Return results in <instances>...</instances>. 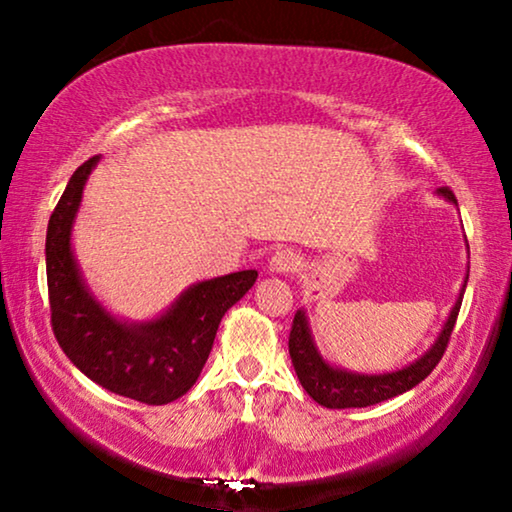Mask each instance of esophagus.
I'll list each match as a JSON object with an SVG mask.
<instances>
[{
	"mask_svg": "<svg viewBox=\"0 0 512 512\" xmlns=\"http://www.w3.org/2000/svg\"><path fill=\"white\" fill-rule=\"evenodd\" d=\"M300 265V258L293 254L291 249H282V251H275V254L270 256L268 261V268L270 272H277V275H284V272H293Z\"/></svg>",
	"mask_w": 512,
	"mask_h": 512,
	"instance_id": "34e87169",
	"label": "esophagus"
}]
</instances>
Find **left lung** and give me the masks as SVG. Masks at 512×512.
Listing matches in <instances>:
<instances>
[{"label":"left lung","mask_w":512,"mask_h":512,"mask_svg":"<svg viewBox=\"0 0 512 512\" xmlns=\"http://www.w3.org/2000/svg\"><path fill=\"white\" fill-rule=\"evenodd\" d=\"M438 195H443L447 202L457 205V198L450 188H438ZM468 275L464 277V286H461L457 303L450 310L445 326L440 328L438 338L426 352L419 356L417 361H412L410 366L401 370H391V373H354V370H345L328 363L324 356L319 354L317 345H314L310 324H307L305 310H298L293 317L291 335H289V354L296 368V375L303 389L310 394L314 401L324 408L331 410H345V408H366V405H375L389 398L401 396L412 387H417L424 377L431 375V370L438 366V361L443 359L447 342H450L452 328L457 324L461 300H464Z\"/></svg>","instance_id":"left-lung-1"}]
</instances>
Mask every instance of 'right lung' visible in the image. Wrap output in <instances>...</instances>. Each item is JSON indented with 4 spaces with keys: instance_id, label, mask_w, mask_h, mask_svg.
<instances>
[{
    "instance_id": "right-lung-1",
    "label": "right lung",
    "mask_w": 512,
    "mask_h": 512,
    "mask_svg": "<svg viewBox=\"0 0 512 512\" xmlns=\"http://www.w3.org/2000/svg\"><path fill=\"white\" fill-rule=\"evenodd\" d=\"M100 163L86 160L72 174L46 230V279L53 333L67 359L111 394L146 405L177 401L198 380L216 331L230 307L254 286L258 272L205 279L149 321L111 314L88 289L72 249L83 186Z\"/></svg>"
}]
</instances>
